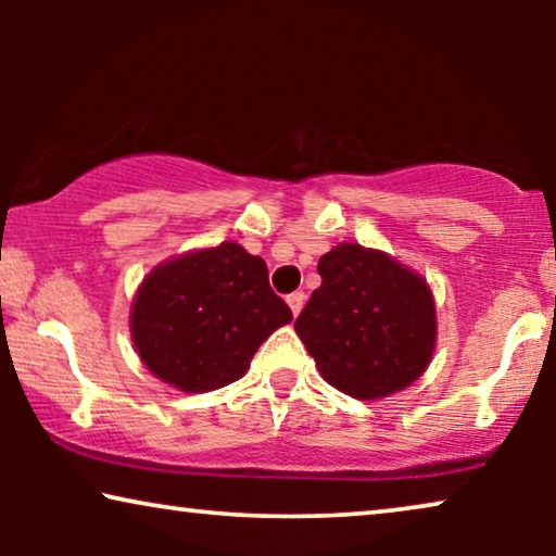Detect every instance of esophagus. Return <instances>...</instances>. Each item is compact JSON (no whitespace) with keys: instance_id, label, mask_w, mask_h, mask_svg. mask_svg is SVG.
<instances>
[{"instance_id":"esophagus-1","label":"esophagus","mask_w":556,"mask_h":556,"mask_svg":"<svg viewBox=\"0 0 556 556\" xmlns=\"http://www.w3.org/2000/svg\"><path fill=\"white\" fill-rule=\"evenodd\" d=\"M288 306H291V311H293V316H299L301 314V308H303V293H299V291H295V293H291V295H288Z\"/></svg>"}]
</instances>
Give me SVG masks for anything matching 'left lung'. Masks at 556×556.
Segmentation results:
<instances>
[{"mask_svg":"<svg viewBox=\"0 0 556 556\" xmlns=\"http://www.w3.org/2000/svg\"><path fill=\"white\" fill-rule=\"evenodd\" d=\"M321 286L295 318L316 369L354 400H382L422 377L435 352V299L420 273L359 242L318 261Z\"/></svg>","mask_w":556,"mask_h":556,"instance_id":"1","label":"left lung"}]
</instances>
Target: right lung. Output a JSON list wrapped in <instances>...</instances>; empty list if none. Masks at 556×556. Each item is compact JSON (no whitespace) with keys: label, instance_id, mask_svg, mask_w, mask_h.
<instances>
[{"label":"right lung","instance_id":"1","mask_svg":"<svg viewBox=\"0 0 556 556\" xmlns=\"http://www.w3.org/2000/svg\"><path fill=\"white\" fill-rule=\"evenodd\" d=\"M291 321V308L270 291L263 257L230 240L151 268L128 326L151 375L200 394L240 379L257 346Z\"/></svg>","mask_w":556,"mask_h":556}]
</instances>
